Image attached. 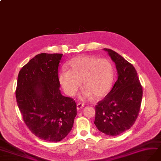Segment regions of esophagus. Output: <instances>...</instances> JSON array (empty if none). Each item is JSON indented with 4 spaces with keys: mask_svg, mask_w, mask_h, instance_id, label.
Here are the masks:
<instances>
[{
    "mask_svg": "<svg viewBox=\"0 0 161 161\" xmlns=\"http://www.w3.org/2000/svg\"><path fill=\"white\" fill-rule=\"evenodd\" d=\"M84 107V104L81 103V102H79L77 103V109H82Z\"/></svg>",
    "mask_w": 161,
    "mask_h": 161,
    "instance_id": "obj_1",
    "label": "esophagus"
}]
</instances>
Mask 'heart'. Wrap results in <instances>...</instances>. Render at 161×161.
I'll list each match as a JSON object with an SVG mask.
<instances>
[{
	"label": "heart",
	"mask_w": 161,
	"mask_h": 161,
	"mask_svg": "<svg viewBox=\"0 0 161 161\" xmlns=\"http://www.w3.org/2000/svg\"><path fill=\"white\" fill-rule=\"evenodd\" d=\"M68 70L58 75L59 83L64 92L74 96L81 86L83 99L94 96L99 99L111 90L115 79L114 66L108 58L82 55L72 58L68 63Z\"/></svg>",
	"instance_id": "obj_1"
}]
</instances>
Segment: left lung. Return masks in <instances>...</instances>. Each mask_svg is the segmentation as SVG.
I'll return each instance as SVG.
<instances>
[{
  "instance_id": "obj_1",
  "label": "left lung",
  "mask_w": 161,
  "mask_h": 161,
  "mask_svg": "<svg viewBox=\"0 0 161 161\" xmlns=\"http://www.w3.org/2000/svg\"><path fill=\"white\" fill-rule=\"evenodd\" d=\"M103 50L115 62L118 76L109 93L96 105L94 123L99 131L117 136L135 123L140 111L142 88L131 64L114 50Z\"/></svg>"
}]
</instances>
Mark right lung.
I'll use <instances>...</instances> for the list:
<instances>
[{
    "label": "right lung",
    "instance_id": "add662e5",
    "mask_svg": "<svg viewBox=\"0 0 161 161\" xmlns=\"http://www.w3.org/2000/svg\"><path fill=\"white\" fill-rule=\"evenodd\" d=\"M62 53H42L20 70L16 89V102L23 120L40 139L58 142L72 129L76 103L59 90L58 67Z\"/></svg>",
    "mask_w": 161,
    "mask_h": 161
}]
</instances>
